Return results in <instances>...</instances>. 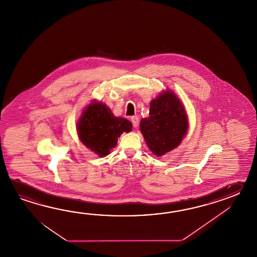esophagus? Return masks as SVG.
<instances>
[{
	"label": "esophagus",
	"mask_w": 257,
	"mask_h": 257,
	"mask_svg": "<svg viewBox=\"0 0 257 257\" xmlns=\"http://www.w3.org/2000/svg\"><path fill=\"white\" fill-rule=\"evenodd\" d=\"M131 122H132V125L134 127H138L139 124H140V120H139V117L138 116H132L131 117Z\"/></svg>",
	"instance_id": "obj_1"
}]
</instances>
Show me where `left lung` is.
Returning <instances> with one entry per match:
<instances>
[{
  "instance_id": "left-lung-1",
  "label": "left lung",
  "mask_w": 257,
  "mask_h": 257,
  "mask_svg": "<svg viewBox=\"0 0 257 257\" xmlns=\"http://www.w3.org/2000/svg\"><path fill=\"white\" fill-rule=\"evenodd\" d=\"M149 117L141 121V131L148 147L162 156L177 147L188 128L186 111L172 92H165L151 102Z\"/></svg>"
}]
</instances>
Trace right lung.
<instances>
[{"mask_svg": "<svg viewBox=\"0 0 257 257\" xmlns=\"http://www.w3.org/2000/svg\"><path fill=\"white\" fill-rule=\"evenodd\" d=\"M131 121L116 117L105 104L94 102L84 110L78 123V134L81 142L100 157H104L115 147L121 134L130 132Z\"/></svg>", "mask_w": 257, "mask_h": 257, "instance_id": "add662e5", "label": "right lung"}]
</instances>
